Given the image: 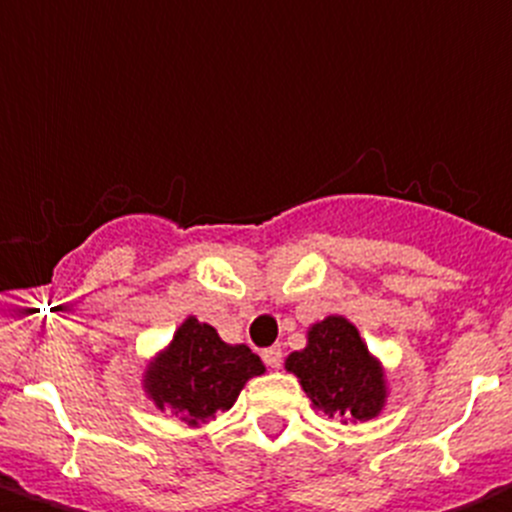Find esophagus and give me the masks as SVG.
Instances as JSON below:
<instances>
[{"mask_svg":"<svg viewBox=\"0 0 512 512\" xmlns=\"http://www.w3.org/2000/svg\"><path fill=\"white\" fill-rule=\"evenodd\" d=\"M261 357H264L266 368L277 370L279 365H282V349H279V347H269V349H264V352H261Z\"/></svg>","mask_w":512,"mask_h":512,"instance_id":"1","label":"esophagus"}]
</instances>
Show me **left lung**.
I'll return each instance as SVG.
<instances>
[{
	"instance_id": "left-lung-1",
	"label": "left lung",
	"mask_w": 512,
	"mask_h": 512,
	"mask_svg": "<svg viewBox=\"0 0 512 512\" xmlns=\"http://www.w3.org/2000/svg\"><path fill=\"white\" fill-rule=\"evenodd\" d=\"M285 368L298 375L313 406L329 417L368 422L386 406L383 365L370 355L360 331L344 316H326L313 323L305 349L292 352Z\"/></svg>"
}]
</instances>
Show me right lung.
<instances>
[{
    "instance_id": "1",
    "label": "right lung",
    "mask_w": 512,
    "mask_h": 512,
    "mask_svg": "<svg viewBox=\"0 0 512 512\" xmlns=\"http://www.w3.org/2000/svg\"><path fill=\"white\" fill-rule=\"evenodd\" d=\"M264 362L246 344H227L220 334L194 316L178 326L173 342L144 370V391L152 404L176 414L191 427L227 412Z\"/></svg>"
}]
</instances>
